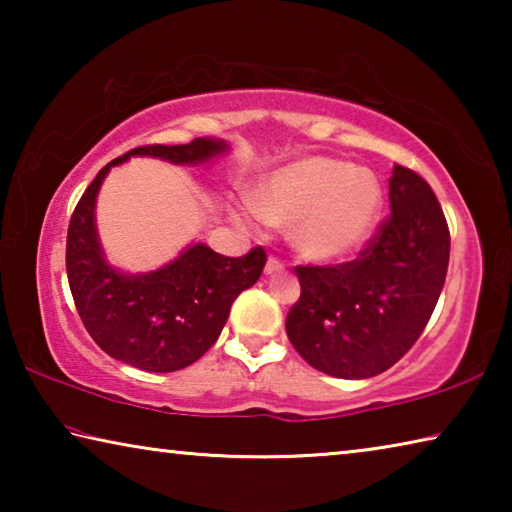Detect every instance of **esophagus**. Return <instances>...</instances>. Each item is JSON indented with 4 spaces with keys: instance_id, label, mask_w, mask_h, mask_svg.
I'll list each match as a JSON object with an SVG mask.
<instances>
[{
    "instance_id": "esophagus-1",
    "label": "esophagus",
    "mask_w": 512,
    "mask_h": 512,
    "mask_svg": "<svg viewBox=\"0 0 512 512\" xmlns=\"http://www.w3.org/2000/svg\"><path fill=\"white\" fill-rule=\"evenodd\" d=\"M266 275H271V273H280V271H284V262L280 257H275V255H271L268 257V262H266Z\"/></svg>"
}]
</instances>
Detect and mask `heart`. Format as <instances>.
Returning a JSON list of instances; mask_svg holds the SVG:
<instances>
[{"label":"heart","instance_id":"b5f03b06","mask_svg":"<svg viewBox=\"0 0 512 512\" xmlns=\"http://www.w3.org/2000/svg\"><path fill=\"white\" fill-rule=\"evenodd\" d=\"M381 201L384 194L375 173L316 155L266 178L246 214L255 223L293 225V241L302 255L332 262L370 237Z\"/></svg>","mask_w":512,"mask_h":512}]
</instances>
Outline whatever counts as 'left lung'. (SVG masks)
Listing matches in <instances>:
<instances>
[{
	"instance_id": "left-lung-1",
	"label": "left lung",
	"mask_w": 512,
	"mask_h": 512,
	"mask_svg": "<svg viewBox=\"0 0 512 512\" xmlns=\"http://www.w3.org/2000/svg\"><path fill=\"white\" fill-rule=\"evenodd\" d=\"M391 214L357 259L296 266L300 298L287 336L311 368L341 379L375 377L400 361L427 327L449 264V228L436 194L395 164Z\"/></svg>"
}]
</instances>
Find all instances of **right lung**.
I'll return each instance as SVG.
<instances>
[{"instance_id": "1", "label": "right lung", "mask_w": 512, "mask_h": 512, "mask_svg": "<svg viewBox=\"0 0 512 512\" xmlns=\"http://www.w3.org/2000/svg\"><path fill=\"white\" fill-rule=\"evenodd\" d=\"M221 151L225 144L207 137L178 146H137L108 162L74 207L65 266L76 311L94 343L128 366L173 372L201 359L219 339L232 302L262 275L266 250L255 246L241 257H225L196 244L160 271L124 275L103 259L97 239L94 201L99 187L110 167L131 155L196 164Z\"/></svg>"}]
</instances>
